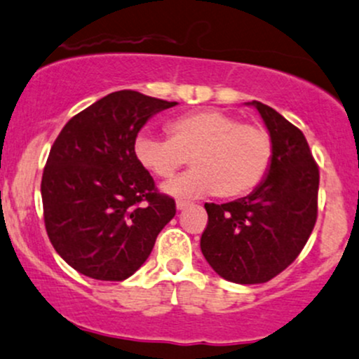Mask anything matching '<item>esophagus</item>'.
Masks as SVG:
<instances>
[{"label":"esophagus","mask_w":359,"mask_h":359,"mask_svg":"<svg viewBox=\"0 0 359 359\" xmlns=\"http://www.w3.org/2000/svg\"><path fill=\"white\" fill-rule=\"evenodd\" d=\"M190 205H191V202H188V200H178V202H176V207H178V210L187 209V207H190Z\"/></svg>","instance_id":"34e87169"}]
</instances>
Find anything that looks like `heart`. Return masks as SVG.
I'll return each instance as SVG.
<instances>
[{"label":"heart","mask_w":359,"mask_h":359,"mask_svg":"<svg viewBox=\"0 0 359 359\" xmlns=\"http://www.w3.org/2000/svg\"><path fill=\"white\" fill-rule=\"evenodd\" d=\"M169 137L140 132L133 152L150 175L169 180L188 161L195 165L165 184L175 196L215 194L236 198L252 194L265 180L273 157L271 133L258 125L243 123L234 114L203 109L168 123Z\"/></svg>","instance_id":"obj_1"}]
</instances>
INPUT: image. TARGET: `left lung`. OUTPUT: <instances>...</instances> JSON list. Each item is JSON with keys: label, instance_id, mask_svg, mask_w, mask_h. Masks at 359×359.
Masks as SVG:
<instances>
[{"label": "left lung", "instance_id": "1", "mask_svg": "<svg viewBox=\"0 0 359 359\" xmlns=\"http://www.w3.org/2000/svg\"><path fill=\"white\" fill-rule=\"evenodd\" d=\"M273 144L267 178L245 198L205 203L200 248L226 280L262 284L287 269L306 245L318 212L320 172L298 126L276 109L252 102Z\"/></svg>", "mask_w": 359, "mask_h": 359}]
</instances>
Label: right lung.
<instances>
[{
    "mask_svg": "<svg viewBox=\"0 0 359 359\" xmlns=\"http://www.w3.org/2000/svg\"><path fill=\"white\" fill-rule=\"evenodd\" d=\"M176 104L118 90L75 114L57 135L41 181L44 226L76 272L128 279L175 217V198L157 190L133 144L150 116Z\"/></svg>",
    "mask_w": 359,
    "mask_h": 359,
    "instance_id": "1",
    "label": "right lung"
}]
</instances>
